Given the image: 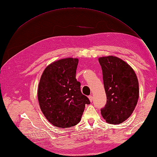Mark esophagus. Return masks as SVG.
Segmentation results:
<instances>
[{
    "mask_svg": "<svg viewBox=\"0 0 157 157\" xmlns=\"http://www.w3.org/2000/svg\"><path fill=\"white\" fill-rule=\"evenodd\" d=\"M88 98H89V99H90V101H91V102L93 101V96H88Z\"/></svg>",
    "mask_w": 157,
    "mask_h": 157,
    "instance_id": "obj_1",
    "label": "esophagus"
}]
</instances>
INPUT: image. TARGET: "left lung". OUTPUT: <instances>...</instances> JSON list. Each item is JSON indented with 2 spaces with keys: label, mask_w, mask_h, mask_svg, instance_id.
<instances>
[{
  "label": "left lung",
  "mask_w": 157,
  "mask_h": 157,
  "mask_svg": "<svg viewBox=\"0 0 157 157\" xmlns=\"http://www.w3.org/2000/svg\"><path fill=\"white\" fill-rule=\"evenodd\" d=\"M107 103L101 115L109 124H118L129 118L139 98V83L134 71L115 56L99 58Z\"/></svg>",
  "instance_id": "1"
}]
</instances>
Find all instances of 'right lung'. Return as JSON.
<instances>
[{
    "label": "right lung",
    "mask_w": 157,
    "mask_h": 157,
    "mask_svg": "<svg viewBox=\"0 0 157 157\" xmlns=\"http://www.w3.org/2000/svg\"><path fill=\"white\" fill-rule=\"evenodd\" d=\"M78 59L65 58L51 63L42 73L38 89L42 112L58 128L77 125L89 99L80 91L76 79Z\"/></svg>",
    "instance_id": "1"
}]
</instances>
